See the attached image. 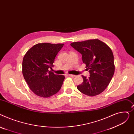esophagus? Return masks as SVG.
<instances>
[{"instance_id":"1","label":"esophagus","mask_w":134,"mask_h":134,"mask_svg":"<svg viewBox=\"0 0 134 134\" xmlns=\"http://www.w3.org/2000/svg\"><path fill=\"white\" fill-rule=\"evenodd\" d=\"M68 76H70V77H75V75H71V74H68Z\"/></svg>"}]
</instances>
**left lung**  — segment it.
I'll use <instances>...</instances> for the list:
<instances>
[{
  "label": "left lung",
  "instance_id": "1",
  "mask_svg": "<svg viewBox=\"0 0 134 134\" xmlns=\"http://www.w3.org/2000/svg\"><path fill=\"white\" fill-rule=\"evenodd\" d=\"M70 45L82 54L83 63L90 74L89 78L82 76L83 82L77 86L78 90L89 96L99 95L107 88L114 74L111 49L97 39L73 42Z\"/></svg>",
  "mask_w": 134,
  "mask_h": 134
}]
</instances>
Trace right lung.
<instances>
[{
    "label": "right lung",
    "mask_w": 134,
    "mask_h": 134,
    "mask_svg": "<svg viewBox=\"0 0 134 134\" xmlns=\"http://www.w3.org/2000/svg\"><path fill=\"white\" fill-rule=\"evenodd\" d=\"M64 44L38 43L25 53L22 63V73L31 89L37 96L49 97L57 93L64 80L63 75L54 74L52 69L56 55Z\"/></svg>",
    "instance_id": "right-lung-1"
}]
</instances>
